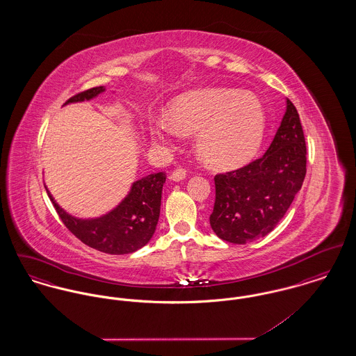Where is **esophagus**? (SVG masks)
<instances>
[{"instance_id":"obj_1","label":"esophagus","mask_w":356,"mask_h":356,"mask_svg":"<svg viewBox=\"0 0 356 356\" xmlns=\"http://www.w3.org/2000/svg\"><path fill=\"white\" fill-rule=\"evenodd\" d=\"M186 176V170L184 168H176L170 173V180L173 181H180V180H184Z\"/></svg>"}]
</instances>
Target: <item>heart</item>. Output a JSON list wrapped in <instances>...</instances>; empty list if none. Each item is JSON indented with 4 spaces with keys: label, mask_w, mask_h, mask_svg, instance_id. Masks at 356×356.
Instances as JSON below:
<instances>
[{
    "label": "heart",
    "mask_w": 356,
    "mask_h": 356,
    "mask_svg": "<svg viewBox=\"0 0 356 356\" xmlns=\"http://www.w3.org/2000/svg\"><path fill=\"white\" fill-rule=\"evenodd\" d=\"M170 119L151 125L157 141L170 143L181 132L196 135V149L205 163L216 168H236L257 152L266 129L263 104L251 93L227 88H202L176 97Z\"/></svg>",
    "instance_id": "b5f03b06"
}]
</instances>
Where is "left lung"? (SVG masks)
Here are the masks:
<instances>
[{"mask_svg":"<svg viewBox=\"0 0 356 356\" xmlns=\"http://www.w3.org/2000/svg\"><path fill=\"white\" fill-rule=\"evenodd\" d=\"M307 148L295 105L287 109L270 148L243 168L215 176L209 222L218 236L245 244L266 236L283 219L307 172Z\"/></svg>","mask_w":356,"mask_h":356,"instance_id":"1","label":"left lung"}]
</instances>
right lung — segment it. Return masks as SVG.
I'll list each match as a JSON object with an SVG mask.
<instances>
[{"label": "right lung", "instance_id": "obj_1", "mask_svg": "<svg viewBox=\"0 0 356 356\" xmlns=\"http://www.w3.org/2000/svg\"><path fill=\"white\" fill-rule=\"evenodd\" d=\"M104 90V86L90 88L74 95L65 104L92 100ZM165 179V172H157L137 180L115 209L97 219L70 216L54 202L48 189L47 192L60 219L84 244L105 254H132L144 247L156 231Z\"/></svg>", "mask_w": 356, "mask_h": 356}]
</instances>
